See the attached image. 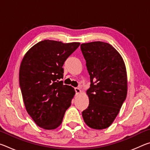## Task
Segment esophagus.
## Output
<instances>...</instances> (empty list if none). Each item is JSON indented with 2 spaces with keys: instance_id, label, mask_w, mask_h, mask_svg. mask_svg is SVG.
<instances>
[{
  "instance_id": "esophagus-1",
  "label": "esophagus",
  "mask_w": 150,
  "mask_h": 150,
  "mask_svg": "<svg viewBox=\"0 0 150 150\" xmlns=\"http://www.w3.org/2000/svg\"><path fill=\"white\" fill-rule=\"evenodd\" d=\"M75 94H76V95H77L78 94H79V93H80V92H81V89H80L79 88L76 87V88H75Z\"/></svg>"
}]
</instances>
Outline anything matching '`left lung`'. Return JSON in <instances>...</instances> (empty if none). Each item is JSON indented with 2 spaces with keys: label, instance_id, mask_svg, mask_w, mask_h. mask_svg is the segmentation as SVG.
Instances as JSON below:
<instances>
[{
  "label": "left lung",
  "instance_id": "1",
  "mask_svg": "<svg viewBox=\"0 0 150 150\" xmlns=\"http://www.w3.org/2000/svg\"><path fill=\"white\" fill-rule=\"evenodd\" d=\"M81 50L91 81L87 91L89 105L82 116L90 128L102 130L111 125L126 100V66L120 54L108 43L82 44Z\"/></svg>",
  "mask_w": 150,
  "mask_h": 150
}]
</instances>
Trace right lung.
I'll return each mask as SVG.
<instances>
[{
  "label": "right lung",
  "instance_id": "add662e5",
  "mask_svg": "<svg viewBox=\"0 0 150 150\" xmlns=\"http://www.w3.org/2000/svg\"><path fill=\"white\" fill-rule=\"evenodd\" d=\"M80 43L63 44L44 40L30 48L22 61L19 83L26 110L35 123L46 130L57 128L62 122L75 92L63 85L65 60Z\"/></svg>",
  "mask_w": 150,
  "mask_h": 150
}]
</instances>
